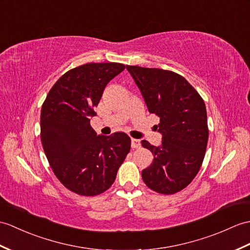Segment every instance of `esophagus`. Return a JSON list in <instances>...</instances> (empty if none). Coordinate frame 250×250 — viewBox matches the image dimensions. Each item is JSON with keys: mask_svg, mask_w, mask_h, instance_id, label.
<instances>
[{"mask_svg": "<svg viewBox=\"0 0 250 250\" xmlns=\"http://www.w3.org/2000/svg\"><path fill=\"white\" fill-rule=\"evenodd\" d=\"M131 147L133 149L141 147V141H138V139H136V138H132L131 139Z\"/></svg>", "mask_w": 250, "mask_h": 250, "instance_id": "34e87169", "label": "esophagus"}]
</instances>
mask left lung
Segmentation results:
<instances>
[{
  "label": "left lung",
  "instance_id": "1",
  "mask_svg": "<svg viewBox=\"0 0 250 250\" xmlns=\"http://www.w3.org/2000/svg\"><path fill=\"white\" fill-rule=\"evenodd\" d=\"M147 104L160 117L162 144L142 146L153 161L142 172L145 184L156 193L176 194L193 181L205 159L208 129L204 99L182 75L159 68L126 66Z\"/></svg>",
  "mask_w": 250,
  "mask_h": 250
}]
</instances>
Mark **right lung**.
<instances>
[{"label": "right lung", "mask_w": 250, "mask_h": 250, "mask_svg": "<svg viewBox=\"0 0 250 250\" xmlns=\"http://www.w3.org/2000/svg\"><path fill=\"white\" fill-rule=\"evenodd\" d=\"M119 62H89L56 81L40 114V139L61 183L81 196H97L112 187L130 152L131 138L116 132L97 135L90 125L107 83L125 70Z\"/></svg>", "instance_id": "add662e5"}]
</instances>
